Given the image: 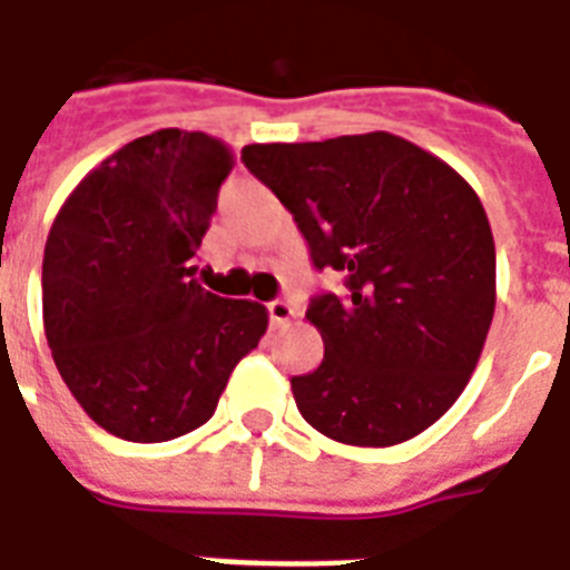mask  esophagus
Wrapping results in <instances>:
<instances>
[{
    "mask_svg": "<svg viewBox=\"0 0 570 570\" xmlns=\"http://www.w3.org/2000/svg\"><path fill=\"white\" fill-rule=\"evenodd\" d=\"M268 317H272L274 326H284V323H289V320L296 317V307L277 298V302H268Z\"/></svg>",
    "mask_w": 570,
    "mask_h": 570,
    "instance_id": "34e87169",
    "label": "esophagus"
}]
</instances>
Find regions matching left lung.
Masks as SVG:
<instances>
[{"label": "left lung", "instance_id": "8db88e82", "mask_svg": "<svg viewBox=\"0 0 570 570\" xmlns=\"http://www.w3.org/2000/svg\"><path fill=\"white\" fill-rule=\"evenodd\" d=\"M244 166L347 293L311 298L317 371L293 377L302 416L332 441L392 446L453 407L495 314V242L456 168L390 132L247 145Z\"/></svg>", "mask_w": 570, "mask_h": 570}]
</instances>
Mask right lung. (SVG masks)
Here are the masks:
<instances>
[{
  "mask_svg": "<svg viewBox=\"0 0 570 570\" xmlns=\"http://www.w3.org/2000/svg\"><path fill=\"white\" fill-rule=\"evenodd\" d=\"M235 166L220 138L141 135L71 189L41 263L45 335L57 371L105 432L159 444L214 416L268 311L220 298L189 263Z\"/></svg>",
  "mask_w": 570,
  "mask_h": 570,
  "instance_id": "1",
  "label": "right lung"
}]
</instances>
